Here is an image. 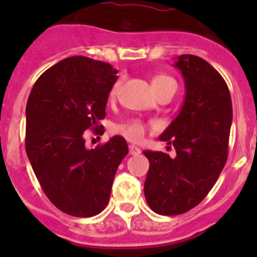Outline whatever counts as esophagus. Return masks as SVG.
<instances>
[{
  "mask_svg": "<svg viewBox=\"0 0 257 257\" xmlns=\"http://www.w3.org/2000/svg\"><path fill=\"white\" fill-rule=\"evenodd\" d=\"M140 148H137L135 145H129V155H132V156H137V155H140Z\"/></svg>",
  "mask_w": 257,
  "mask_h": 257,
  "instance_id": "34e87169",
  "label": "esophagus"
}]
</instances>
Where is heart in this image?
<instances>
[{
	"instance_id": "obj_1",
	"label": "heart",
	"mask_w": 257,
	"mask_h": 257,
	"mask_svg": "<svg viewBox=\"0 0 257 257\" xmlns=\"http://www.w3.org/2000/svg\"><path fill=\"white\" fill-rule=\"evenodd\" d=\"M153 89L155 92L159 90L161 88H165V86H175L176 82L173 78L168 77V76H157V77L153 78L152 81ZM121 86V80H117L116 84L113 85L112 90H110V96L114 97L118 93V89ZM116 132L122 135L125 139H128L131 141H139L143 139L145 133V126L144 124L139 120H131L128 122H124V124H120L116 126Z\"/></svg>"
}]
</instances>
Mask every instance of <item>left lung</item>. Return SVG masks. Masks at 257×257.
Instances as JSON below:
<instances>
[{
	"instance_id": "left-lung-1",
	"label": "left lung",
	"mask_w": 257,
	"mask_h": 257,
	"mask_svg": "<svg viewBox=\"0 0 257 257\" xmlns=\"http://www.w3.org/2000/svg\"><path fill=\"white\" fill-rule=\"evenodd\" d=\"M175 68L183 74L185 98L159 140L173 145L176 157L144 152L149 160L145 199L153 212L167 216L195 208L215 185L227 163L232 124L229 89L213 66L197 56L181 54Z\"/></svg>"
}]
</instances>
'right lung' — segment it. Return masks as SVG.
I'll return each instance as SVG.
<instances>
[{"label": "right lung", "mask_w": 257, "mask_h": 257, "mask_svg": "<svg viewBox=\"0 0 257 257\" xmlns=\"http://www.w3.org/2000/svg\"><path fill=\"white\" fill-rule=\"evenodd\" d=\"M106 62L74 56L38 77L26 104V155L48 199L68 215L90 217L109 201L124 137L86 149L84 132L104 133L98 121L117 80Z\"/></svg>", "instance_id": "add662e5"}]
</instances>
